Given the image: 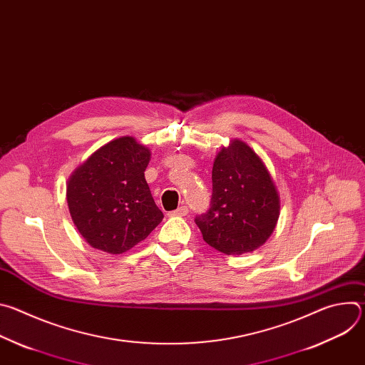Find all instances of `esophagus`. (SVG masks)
I'll return each instance as SVG.
<instances>
[{
    "label": "esophagus",
    "mask_w": 365,
    "mask_h": 365,
    "mask_svg": "<svg viewBox=\"0 0 365 365\" xmlns=\"http://www.w3.org/2000/svg\"><path fill=\"white\" fill-rule=\"evenodd\" d=\"M187 212H189L187 206L182 205V206H179V207H178L176 211H172L169 215H170V217H185V215H187Z\"/></svg>",
    "instance_id": "esophagus-1"
}]
</instances>
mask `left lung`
Segmentation results:
<instances>
[{
  "label": "left lung",
  "instance_id": "left-lung-1",
  "mask_svg": "<svg viewBox=\"0 0 365 365\" xmlns=\"http://www.w3.org/2000/svg\"><path fill=\"white\" fill-rule=\"evenodd\" d=\"M279 214L267 168L250 145L234 140L214 162L210 210L195 218L205 242L227 255L254 251L272 235Z\"/></svg>",
  "mask_w": 365,
  "mask_h": 365
}]
</instances>
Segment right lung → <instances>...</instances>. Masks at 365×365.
<instances>
[{
    "label": "right lung",
    "mask_w": 365,
    "mask_h": 365,
    "mask_svg": "<svg viewBox=\"0 0 365 365\" xmlns=\"http://www.w3.org/2000/svg\"><path fill=\"white\" fill-rule=\"evenodd\" d=\"M150 150L133 137L117 138L79 166L66 187L69 212L85 241L123 254L163 220L144 178Z\"/></svg>",
    "instance_id": "1"
}]
</instances>
